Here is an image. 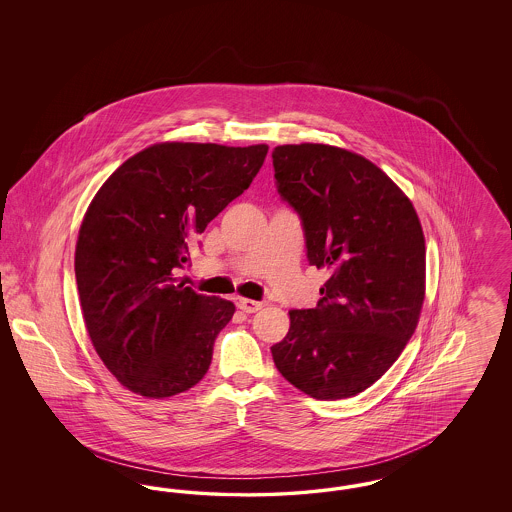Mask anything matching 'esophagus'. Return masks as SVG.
<instances>
[{"mask_svg": "<svg viewBox=\"0 0 512 512\" xmlns=\"http://www.w3.org/2000/svg\"><path fill=\"white\" fill-rule=\"evenodd\" d=\"M236 305H238V309H242L247 315L257 313L259 309H263L261 301H253V299H245V297H236Z\"/></svg>", "mask_w": 512, "mask_h": 512, "instance_id": "1", "label": "esophagus"}]
</instances>
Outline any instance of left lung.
<instances>
[{
	"label": "left lung",
	"mask_w": 512,
	"mask_h": 512,
	"mask_svg": "<svg viewBox=\"0 0 512 512\" xmlns=\"http://www.w3.org/2000/svg\"><path fill=\"white\" fill-rule=\"evenodd\" d=\"M276 190L299 215L309 265L326 268L315 309L290 311L272 345L280 374L324 401L353 397L390 368L424 301L426 247L413 203L365 157L324 144L272 151Z\"/></svg>",
	"instance_id": "left-lung-1"
}]
</instances>
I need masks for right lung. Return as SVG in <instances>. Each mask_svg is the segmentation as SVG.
<instances>
[{
	"instance_id": "1",
	"label": "right lung",
	"mask_w": 512,
	"mask_h": 512,
	"mask_svg": "<svg viewBox=\"0 0 512 512\" xmlns=\"http://www.w3.org/2000/svg\"><path fill=\"white\" fill-rule=\"evenodd\" d=\"M267 151L155 144L99 188L78 232L74 272L90 340L124 388L163 399L209 370L236 307L174 284V274L207 224L249 188Z\"/></svg>"
}]
</instances>
